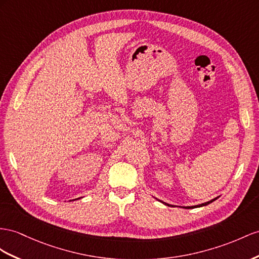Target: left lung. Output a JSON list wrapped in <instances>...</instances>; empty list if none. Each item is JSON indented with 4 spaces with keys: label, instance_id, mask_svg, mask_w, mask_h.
<instances>
[{
    "label": "left lung",
    "instance_id": "1",
    "mask_svg": "<svg viewBox=\"0 0 259 259\" xmlns=\"http://www.w3.org/2000/svg\"><path fill=\"white\" fill-rule=\"evenodd\" d=\"M215 199H218V197L217 198H214V199H212V200H210V201H207V202H204V203H201V204H198V205H193V207H183V208H186V209H191V208H197V207H202V205H207V204H209V203H211V202H213ZM163 203H165V202H163ZM165 204H167V205H169L168 203H165ZM171 207H174V205H171Z\"/></svg>",
    "mask_w": 259,
    "mask_h": 259
}]
</instances>
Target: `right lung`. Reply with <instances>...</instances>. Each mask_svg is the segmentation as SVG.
<instances>
[{
	"mask_svg": "<svg viewBox=\"0 0 259 259\" xmlns=\"http://www.w3.org/2000/svg\"><path fill=\"white\" fill-rule=\"evenodd\" d=\"M77 199H78V198H77Z\"/></svg>",
	"mask_w": 259,
	"mask_h": 259,
	"instance_id": "right-lung-1",
	"label": "right lung"
}]
</instances>
